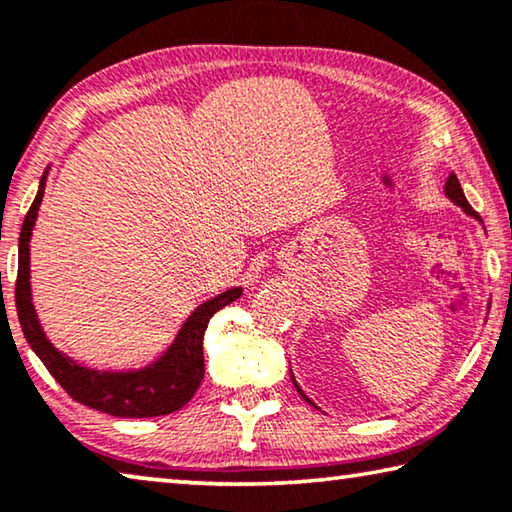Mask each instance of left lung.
I'll return each instance as SVG.
<instances>
[{
  "instance_id": "1",
  "label": "left lung",
  "mask_w": 512,
  "mask_h": 512,
  "mask_svg": "<svg viewBox=\"0 0 512 512\" xmlns=\"http://www.w3.org/2000/svg\"><path fill=\"white\" fill-rule=\"evenodd\" d=\"M444 193H446V198H449L451 202H453V205H458L460 209H462V212H465L467 216H474L476 218V221H481V216H478L476 212H474V209H472V205H469V202H467V198H465V193H462V186H460V182H458V177L456 175H449V180H446V184H444ZM289 373H291V369H289ZM291 380H294V385H296V389H298V394L300 396H303V399L307 401V403H310V405H314V408H316V403L314 401H310V399H307V396H305V392H303V389H300V385L296 383V378H294V373H291Z\"/></svg>"
}]
</instances>
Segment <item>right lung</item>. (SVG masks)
<instances>
[{
  "mask_svg": "<svg viewBox=\"0 0 512 512\" xmlns=\"http://www.w3.org/2000/svg\"><path fill=\"white\" fill-rule=\"evenodd\" d=\"M50 166L40 177L38 193L24 216L18 243V285H15V307L24 337L47 371L52 373L72 399L88 408L107 412L113 417H159L180 410L191 401L205 376L202 339L212 316L237 300L243 289L232 287L214 298H207L186 316L182 328L164 353L139 369H95L81 364L59 351L43 330L38 319L34 294H31V234L38 218L40 202L45 196V182Z\"/></svg>",
  "mask_w": 512,
  "mask_h": 512,
  "instance_id": "obj_1",
  "label": "right lung"
}]
</instances>
